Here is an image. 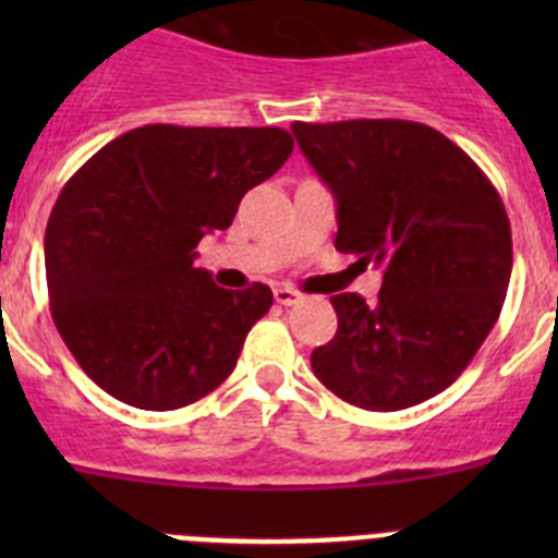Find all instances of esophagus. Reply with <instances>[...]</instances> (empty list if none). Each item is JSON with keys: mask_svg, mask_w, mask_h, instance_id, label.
I'll use <instances>...</instances> for the list:
<instances>
[{"mask_svg": "<svg viewBox=\"0 0 558 558\" xmlns=\"http://www.w3.org/2000/svg\"><path fill=\"white\" fill-rule=\"evenodd\" d=\"M274 299H276V304H282V307H293V304L302 302V293L293 288H288V284H279V288L274 290Z\"/></svg>", "mask_w": 558, "mask_h": 558, "instance_id": "obj_1", "label": "esophagus"}]
</instances>
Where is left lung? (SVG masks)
<instances>
[{
	"instance_id": "1",
	"label": "left lung",
	"mask_w": 558,
	"mask_h": 558,
	"mask_svg": "<svg viewBox=\"0 0 558 558\" xmlns=\"http://www.w3.org/2000/svg\"><path fill=\"white\" fill-rule=\"evenodd\" d=\"M338 204L335 248L383 268L377 304L332 295L338 332L310 357L349 405L402 411L470 366L511 279V226L481 167L408 120L290 125Z\"/></svg>"
}]
</instances>
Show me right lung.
<instances>
[{"label":"right lung","mask_w":558,"mask_h":558,"mask_svg":"<svg viewBox=\"0 0 558 558\" xmlns=\"http://www.w3.org/2000/svg\"><path fill=\"white\" fill-rule=\"evenodd\" d=\"M290 153L282 128L142 125L66 181L44 236L49 310L102 391L175 411L234 372L274 293L218 288L195 248Z\"/></svg>","instance_id":"right-lung-1"}]
</instances>
